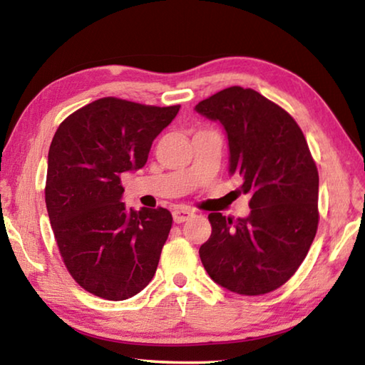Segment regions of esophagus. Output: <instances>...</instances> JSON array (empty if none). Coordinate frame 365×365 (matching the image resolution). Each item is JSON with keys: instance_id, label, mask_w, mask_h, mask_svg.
<instances>
[{"instance_id": "esophagus-1", "label": "esophagus", "mask_w": 365, "mask_h": 365, "mask_svg": "<svg viewBox=\"0 0 365 365\" xmlns=\"http://www.w3.org/2000/svg\"><path fill=\"white\" fill-rule=\"evenodd\" d=\"M193 214L195 212L191 211V209H188V207H177L175 211L172 212V217H174V222H177V224H182V222L188 220Z\"/></svg>"}]
</instances>
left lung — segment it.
<instances>
[{
    "label": "left lung",
    "instance_id": "left-lung-1",
    "mask_svg": "<svg viewBox=\"0 0 365 365\" xmlns=\"http://www.w3.org/2000/svg\"><path fill=\"white\" fill-rule=\"evenodd\" d=\"M195 110L219 122L228 140V174L250 195L246 217L209 214L212 233L200 248L209 277L233 293L257 296L289 280L319 224V174L294 119L251 88L230 86Z\"/></svg>",
    "mask_w": 365,
    "mask_h": 365
}]
</instances>
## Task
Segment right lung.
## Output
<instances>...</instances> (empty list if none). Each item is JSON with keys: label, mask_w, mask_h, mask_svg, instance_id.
<instances>
[{"label": "right lung", "mask_w": 365, "mask_h": 365, "mask_svg": "<svg viewBox=\"0 0 365 365\" xmlns=\"http://www.w3.org/2000/svg\"><path fill=\"white\" fill-rule=\"evenodd\" d=\"M178 109L101 98L54 133L45 188L49 222L69 274L95 296L128 299L156 274L172 214L127 207L120 177L143 168Z\"/></svg>", "instance_id": "right-lung-1"}]
</instances>
